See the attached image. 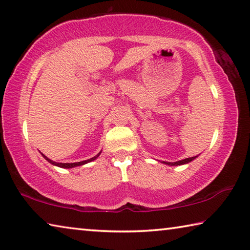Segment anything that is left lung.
<instances>
[{
    "label": "left lung",
    "mask_w": 250,
    "mask_h": 250,
    "mask_svg": "<svg viewBox=\"0 0 250 250\" xmlns=\"http://www.w3.org/2000/svg\"><path fill=\"white\" fill-rule=\"evenodd\" d=\"M197 156L195 157H191V158H186L184 160H180V161H176V162H165L166 165H169V166H180V165H185V164H188V162L192 161L193 159H196Z\"/></svg>",
    "instance_id": "left-lung-1"
}]
</instances>
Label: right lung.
<instances>
[{
    "label": "right lung",
    "mask_w": 250,
    "mask_h": 250,
    "mask_svg": "<svg viewBox=\"0 0 250 250\" xmlns=\"http://www.w3.org/2000/svg\"><path fill=\"white\" fill-rule=\"evenodd\" d=\"M99 154H100V153H99ZM99 154H97V156H94L93 158H91V159L83 160V161H80V162H73V164H59V162H54V161H52V160H50L49 158H46V157L44 156V154H43V157H44L45 159L50 162V164H52V165H54V166H58V167H61V168H73V167H78V166H82V165H84V164H88V162L92 161V160H94V159H97Z\"/></svg>",
    "instance_id": "right-lung-1"
}]
</instances>
